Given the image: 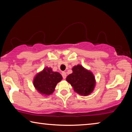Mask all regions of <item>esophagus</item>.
Listing matches in <instances>:
<instances>
[{"mask_svg":"<svg viewBox=\"0 0 132 132\" xmlns=\"http://www.w3.org/2000/svg\"><path fill=\"white\" fill-rule=\"evenodd\" d=\"M62 75L63 78L64 79H65L66 77V73L65 72H62Z\"/></svg>","mask_w":132,"mask_h":132,"instance_id":"1","label":"esophagus"}]
</instances>
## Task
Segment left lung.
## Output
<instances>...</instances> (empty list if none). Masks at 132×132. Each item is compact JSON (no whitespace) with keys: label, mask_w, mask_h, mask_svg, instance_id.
Returning <instances> with one entry per match:
<instances>
[{"label":"left lung","mask_w":132,"mask_h":132,"mask_svg":"<svg viewBox=\"0 0 132 132\" xmlns=\"http://www.w3.org/2000/svg\"><path fill=\"white\" fill-rule=\"evenodd\" d=\"M72 73L66 77L75 92L81 96H87L92 92L96 84L95 78L90 71L78 64L72 68Z\"/></svg>","instance_id":"obj_1"}]
</instances>
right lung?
I'll return each mask as SVG.
<instances>
[{
    "label": "right lung",
    "mask_w": 132,
    "mask_h": 132,
    "mask_svg": "<svg viewBox=\"0 0 132 132\" xmlns=\"http://www.w3.org/2000/svg\"><path fill=\"white\" fill-rule=\"evenodd\" d=\"M62 79L59 73L53 72L51 68L46 67L36 75L33 79V85L40 93L48 96L53 93L56 85Z\"/></svg>",
    "instance_id": "right-lung-1"
}]
</instances>
